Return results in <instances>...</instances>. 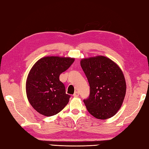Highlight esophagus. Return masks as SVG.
<instances>
[{"instance_id": "34e87169", "label": "esophagus", "mask_w": 149, "mask_h": 149, "mask_svg": "<svg viewBox=\"0 0 149 149\" xmlns=\"http://www.w3.org/2000/svg\"><path fill=\"white\" fill-rule=\"evenodd\" d=\"M78 96H79V93H78V91H76L73 94V97H77Z\"/></svg>"}]
</instances>
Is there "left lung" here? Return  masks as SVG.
Instances as JSON below:
<instances>
[{"label":"left lung","mask_w":149,"mask_h":149,"mask_svg":"<svg viewBox=\"0 0 149 149\" xmlns=\"http://www.w3.org/2000/svg\"><path fill=\"white\" fill-rule=\"evenodd\" d=\"M80 65L90 87L84 100L89 113L95 118L107 119L121 107L126 94V82L119 67L105 56L81 60Z\"/></svg>","instance_id":"left-lung-1"}]
</instances>
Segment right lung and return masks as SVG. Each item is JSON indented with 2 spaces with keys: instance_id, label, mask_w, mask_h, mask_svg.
Instances as JSON below:
<instances>
[{
  "instance_id": "right-lung-1",
  "label": "right lung",
  "mask_w": 149,
  "mask_h": 149,
  "mask_svg": "<svg viewBox=\"0 0 149 149\" xmlns=\"http://www.w3.org/2000/svg\"><path fill=\"white\" fill-rule=\"evenodd\" d=\"M74 61L71 58L44 57L31 69L26 80V95L38 113L48 117L54 116L68 104L71 96L66 94L65 87L59 77Z\"/></svg>"
}]
</instances>
